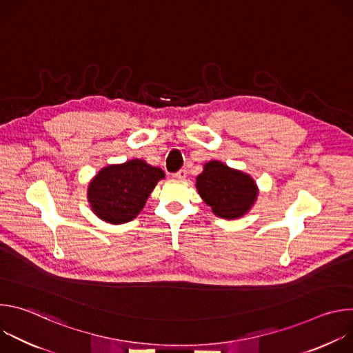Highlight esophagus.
<instances>
[{"label":"esophagus","instance_id":"obj_1","mask_svg":"<svg viewBox=\"0 0 353 353\" xmlns=\"http://www.w3.org/2000/svg\"><path fill=\"white\" fill-rule=\"evenodd\" d=\"M173 177L177 179V180H184V179L187 177V170H185V169H181V170H179L177 173H174Z\"/></svg>","mask_w":353,"mask_h":353}]
</instances>
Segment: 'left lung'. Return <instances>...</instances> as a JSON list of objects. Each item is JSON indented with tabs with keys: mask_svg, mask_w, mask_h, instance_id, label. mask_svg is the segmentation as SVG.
I'll list each match as a JSON object with an SVG mask.
<instances>
[{
	"mask_svg": "<svg viewBox=\"0 0 353 353\" xmlns=\"http://www.w3.org/2000/svg\"><path fill=\"white\" fill-rule=\"evenodd\" d=\"M195 187L212 212L223 219H237L245 215L259 195L253 177L219 161L204 165V172L198 174Z\"/></svg>",
	"mask_w": 353,
	"mask_h": 353,
	"instance_id": "8db88e82",
	"label": "left lung"
}]
</instances>
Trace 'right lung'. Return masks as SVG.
<instances>
[{"mask_svg": "<svg viewBox=\"0 0 353 353\" xmlns=\"http://www.w3.org/2000/svg\"><path fill=\"white\" fill-rule=\"evenodd\" d=\"M162 179V169L142 159L110 165L89 183L88 201L93 214L102 221L113 225L125 223L142 211L149 194Z\"/></svg>", "mask_w": 353, "mask_h": 353, "instance_id": "1", "label": "right lung"}]
</instances>
